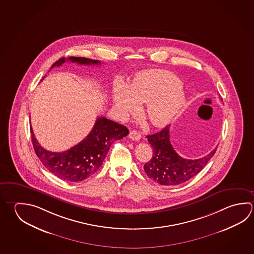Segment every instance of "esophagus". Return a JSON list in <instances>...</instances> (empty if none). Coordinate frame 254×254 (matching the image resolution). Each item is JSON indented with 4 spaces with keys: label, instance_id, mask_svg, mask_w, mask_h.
Listing matches in <instances>:
<instances>
[{
    "label": "esophagus",
    "instance_id": "obj_1",
    "mask_svg": "<svg viewBox=\"0 0 254 254\" xmlns=\"http://www.w3.org/2000/svg\"><path fill=\"white\" fill-rule=\"evenodd\" d=\"M129 138L132 139V140H135V141H138L141 138V135L137 130H134L133 129V130L129 131Z\"/></svg>",
    "mask_w": 254,
    "mask_h": 254
}]
</instances>
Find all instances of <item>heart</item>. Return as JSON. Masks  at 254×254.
<instances>
[{
    "instance_id": "b5f03b06",
    "label": "heart",
    "mask_w": 254,
    "mask_h": 254,
    "mask_svg": "<svg viewBox=\"0 0 254 254\" xmlns=\"http://www.w3.org/2000/svg\"><path fill=\"white\" fill-rule=\"evenodd\" d=\"M113 100L122 117L138 110V104H147L146 115L154 126L169 124L185 104V96L178 78L161 69H148L135 76L129 86L117 82Z\"/></svg>"
}]
</instances>
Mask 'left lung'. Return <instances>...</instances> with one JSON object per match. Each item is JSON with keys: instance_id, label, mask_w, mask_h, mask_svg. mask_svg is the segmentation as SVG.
<instances>
[{"instance_id": "obj_1", "label": "left lung", "mask_w": 254, "mask_h": 254, "mask_svg": "<svg viewBox=\"0 0 254 254\" xmlns=\"http://www.w3.org/2000/svg\"><path fill=\"white\" fill-rule=\"evenodd\" d=\"M148 143L152 146L151 159L144 165L147 176L161 185L184 184L202 170L216 153L217 148L207 156L198 159H186L180 157L170 141V125L159 132L148 135Z\"/></svg>"}]
</instances>
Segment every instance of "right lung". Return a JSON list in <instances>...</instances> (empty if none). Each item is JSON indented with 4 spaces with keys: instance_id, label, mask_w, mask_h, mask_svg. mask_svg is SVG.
Segmentation results:
<instances>
[{
    "instance_id": "right-lung-1",
    "label": "right lung",
    "mask_w": 254,
    "mask_h": 254,
    "mask_svg": "<svg viewBox=\"0 0 254 254\" xmlns=\"http://www.w3.org/2000/svg\"><path fill=\"white\" fill-rule=\"evenodd\" d=\"M67 61L78 64H100L99 61L72 56L68 59L61 58L52 65L51 69L61 66ZM30 132L35 152L47 170L62 180L77 183L87 179L97 172L105 160L111 145L117 139L126 137L129 129L106 117H98L90 133L82 141L64 152L46 150L37 142L31 127Z\"/></svg>"
}]
</instances>
